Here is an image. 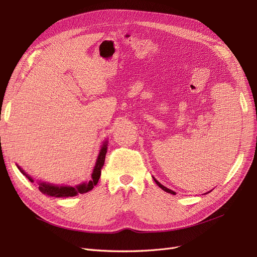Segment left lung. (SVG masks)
Instances as JSON below:
<instances>
[{
    "label": "left lung",
    "mask_w": 257,
    "mask_h": 257,
    "mask_svg": "<svg viewBox=\"0 0 257 257\" xmlns=\"http://www.w3.org/2000/svg\"><path fill=\"white\" fill-rule=\"evenodd\" d=\"M154 180H155V182L158 184V186L159 187H161V188H162L163 189V191H165L166 193H169V194H173V195H176V193L174 192V191H172V189H169V188H167V187H165L164 185H162V184H161L159 181H158V180L157 179H155L154 178Z\"/></svg>",
    "instance_id": "8db88e82"
}]
</instances>
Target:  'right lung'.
I'll return each instance as SVG.
<instances>
[{"label": "right lung", "mask_w": 257, "mask_h": 257, "mask_svg": "<svg viewBox=\"0 0 257 257\" xmlns=\"http://www.w3.org/2000/svg\"><path fill=\"white\" fill-rule=\"evenodd\" d=\"M107 142L103 143L99 155L97 157L96 160V164L94 166L93 173H92V179L90 180L89 182L87 183H81L79 185L76 186H58V185H53L50 183H45V182H40L39 183V191L41 193H43L44 195H49L52 197H58V198H64V197H74L78 194H83V193H88L90 192L91 189H93V187L97 184L98 180L100 178V174H101V168L103 166L104 163V159H106V154H107ZM17 167L19 168V170L31 182H34V179L28 176L24 170L17 165Z\"/></svg>", "instance_id": "1"}]
</instances>
